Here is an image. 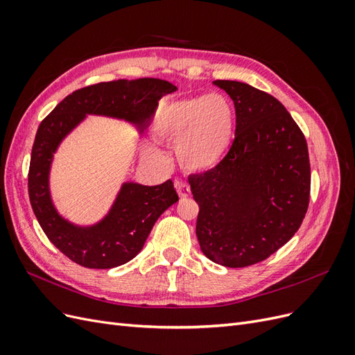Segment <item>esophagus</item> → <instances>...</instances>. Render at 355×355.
Segmentation results:
<instances>
[{"label":"esophagus","instance_id":"1","mask_svg":"<svg viewBox=\"0 0 355 355\" xmlns=\"http://www.w3.org/2000/svg\"><path fill=\"white\" fill-rule=\"evenodd\" d=\"M175 188L178 191V194L180 198H187L191 194V188L188 184H185L184 180H175Z\"/></svg>","mask_w":355,"mask_h":355}]
</instances>
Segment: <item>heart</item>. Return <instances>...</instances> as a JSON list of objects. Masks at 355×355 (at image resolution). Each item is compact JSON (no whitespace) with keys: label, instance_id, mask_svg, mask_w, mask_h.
I'll list each match as a JSON object with an SVG mask.
<instances>
[{"label":"heart","instance_id":"heart-1","mask_svg":"<svg viewBox=\"0 0 355 355\" xmlns=\"http://www.w3.org/2000/svg\"><path fill=\"white\" fill-rule=\"evenodd\" d=\"M235 127L232 103L227 96L210 93L164 105L155 116L154 136L176 144V157L187 171L213 170L227 157ZM148 155L159 158L157 146L146 148Z\"/></svg>","mask_w":355,"mask_h":355}]
</instances>
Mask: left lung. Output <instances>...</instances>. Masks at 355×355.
Segmentation results:
<instances>
[{
  "mask_svg": "<svg viewBox=\"0 0 355 355\" xmlns=\"http://www.w3.org/2000/svg\"><path fill=\"white\" fill-rule=\"evenodd\" d=\"M235 106V139L213 170L189 176L198 202L197 239L210 261L243 268L265 261L302 223L311 168L304 133L274 96L216 80Z\"/></svg>",
  "mask_w": 355,
  "mask_h": 355,
  "instance_id": "1",
  "label": "left lung"
}]
</instances>
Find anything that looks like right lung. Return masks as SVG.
Masks as SVG:
<instances>
[{
    "mask_svg": "<svg viewBox=\"0 0 355 355\" xmlns=\"http://www.w3.org/2000/svg\"><path fill=\"white\" fill-rule=\"evenodd\" d=\"M176 90V85L158 78L99 83L67 96L41 121L31 154L29 200L47 239L72 262L110 270L132 261L157 219L179 197L170 179L155 187L124 182L103 219L87 227L75 225L59 214L50 194V168L59 145L87 115L116 118L142 132L158 101Z\"/></svg>",
    "mask_w": 355,
    "mask_h": 355,
    "instance_id": "add662e5",
    "label": "right lung"
}]
</instances>
